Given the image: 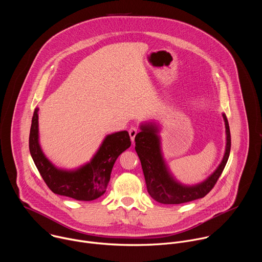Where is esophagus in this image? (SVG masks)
<instances>
[{
    "instance_id": "1",
    "label": "esophagus",
    "mask_w": 262,
    "mask_h": 262,
    "mask_svg": "<svg viewBox=\"0 0 262 262\" xmlns=\"http://www.w3.org/2000/svg\"><path fill=\"white\" fill-rule=\"evenodd\" d=\"M128 133H129V137H130V140L134 142L135 141V138L138 134V128L135 127V126H132L129 129H128Z\"/></svg>"
}]
</instances>
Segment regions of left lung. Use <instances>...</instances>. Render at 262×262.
<instances>
[{
  "label": "left lung",
  "mask_w": 262,
  "mask_h": 262,
  "mask_svg": "<svg viewBox=\"0 0 262 262\" xmlns=\"http://www.w3.org/2000/svg\"><path fill=\"white\" fill-rule=\"evenodd\" d=\"M223 118L226 128L225 154L214 172L204 181L195 185L182 184L171 174L162 152L160 126L155 122L141 124V132L135 138V149L141 161L147 191L151 198L163 204H180L203 198L211 191L230 155V128L225 114H223Z\"/></svg>",
  "instance_id": "obj_1"
}]
</instances>
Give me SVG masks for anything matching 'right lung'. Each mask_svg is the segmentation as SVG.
Segmentation results:
<instances>
[{
    "label": "right lung",
    "mask_w": 262,
    "mask_h": 262,
    "mask_svg": "<svg viewBox=\"0 0 262 262\" xmlns=\"http://www.w3.org/2000/svg\"><path fill=\"white\" fill-rule=\"evenodd\" d=\"M38 111H34L30 129L31 157L50 190L80 201H92L102 196L117 158L130 146L126 130L107 135L90 162L74 170L57 168L43 154L39 144Z\"/></svg>",
    "instance_id": "add662e5"
}]
</instances>
